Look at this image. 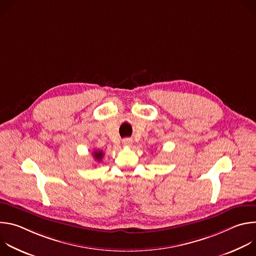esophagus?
<instances>
[{
  "label": "esophagus",
  "instance_id": "34e87169",
  "mask_svg": "<svg viewBox=\"0 0 256 256\" xmlns=\"http://www.w3.org/2000/svg\"><path fill=\"white\" fill-rule=\"evenodd\" d=\"M122 144L126 146V147H130L132 144V138H124L122 140Z\"/></svg>",
  "mask_w": 256,
  "mask_h": 256
}]
</instances>
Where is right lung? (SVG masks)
<instances>
[{
	"label": "right lung",
	"instance_id": "add662e5",
	"mask_svg": "<svg viewBox=\"0 0 256 256\" xmlns=\"http://www.w3.org/2000/svg\"><path fill=\"white\" fill-rule=\"evenodd\" d=\"M92 156H93V158H94L96 161L100 162V161L102 160L103 156H104V153H103V151H101V150H99V151H98V150H95V151L93 152Z\"/></svg>",
	"mask_w": 256,
	"mask_h": 256
}]
</instances>
